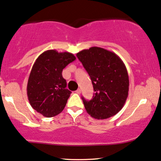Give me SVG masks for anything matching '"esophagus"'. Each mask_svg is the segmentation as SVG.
Returning <instances> with one entry per match:
<instances>
[{"instance_id": "obj_1", "label": "esophagus", "mask_w": 161, "mask_h": 161, "mask_svg": "<svg viewBox=\"0 0 161 161\" xmlns=\"http://www.w3.org/2000/svg\"><path fill=\"white\" fill-rule=\"evenodd\" d=\"M76 92L77 93H78V94H80V93H81V89H80V88H78V89H77V90L76 91Z\"/></svg>"}]
</instances>
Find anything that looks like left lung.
Returning <instances> with one entry per match:
<instances>
[{
  "instance_id": "1",
  "label": "left lung",
  "mask_w": 161,
  "mask_h": 161,
  "mask_svg": "<svg viewBox=\"0 0 161 161\" xmlns=\"http://www.w3.org/2000/svg\"><path fill=\"white\" fill-rule=\"evenodd\" d=\"M88 73L95 93L90 101L82 97L86 111L96 119L113 117L123 108L129 94L127 69L114 52L92 47L76 54Z\"/></svg>"
}]
</instances>
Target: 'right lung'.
Returning a JSON list of instances; mask_svg holds the SVG:
<instances>
[{"label": "right lung", "mask_w": 161, "mask_h": 161, "mask_svg": "<svg viewBox=\"0 0 161 161\" xmlns=\"http://www.w3.org/2000/svg\"><path fill=\"white\" fill-rule=\"evenodd\" d=\"M76 59L68 52L55 50L44 52L36 60L28 79L26 92L32 107L46 117H53L63 111L71 91L66 88L62 70Z\"/></svg>", "instance_id": "1"}]
</instances>
